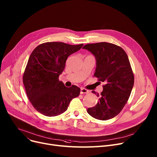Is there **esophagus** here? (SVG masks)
<instances>
[{
	"label": "esophagus",
	"mask_w": 157,
	"mask_h": 157,
	"mask_svg": "<svg viewBox=\"0 0 157 157\" xmlns=\"http://www.w3.org/2000/svg\"><path fill=\"white\" fill-rule=\"evenodd\" d=\"M88 92H89V91L85 89V88H81V91H80V93H81V94L88 93Z\"/></svg>",
	"instance_id": "1"
}]
</instances>
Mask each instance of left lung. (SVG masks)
I'll list each match as a JSON object with an SVG mask.
<instances>
[{"label": "left lung", "instance_id": "8db88e82", "mask_svg": "<svg viewBox=\"0 0 157 157\" xmlns=\"http://www.w3.org/2000/svg\"><path fill=\"white\" fill-rule=\"evenodd\" d=\"M96 59L94 76L103 82L99 101L88 108V113L94 118L107 121L116 117L126 105L134 86V75L128 55L121 47L110 43L100 42L85 45Z\"/></svg>", "mask_w": 157, "mask_h": 157}]
</instances>
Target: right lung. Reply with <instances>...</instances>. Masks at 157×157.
Wrapping results in <instances>:
<instances>
[{
  "mask_svg": "<svg viewBox=\"0 0 157 157\" xmlns=\"http://www.w3.org/2000/svg\"><path fill=\"white\" fill-rule=\"evenodd\" d=\"M82 45L47 42L39 45L31 54L23 83L33 107L44 116L54 117L64 113L72 98L79 95V87H66L59 76L65 68L67 57Z\"/></svg>",
  "mask_w": 157,
  "mask_h": 157,
  "instance_id": "1",
  "label": "right lung"
}]
</instances>
